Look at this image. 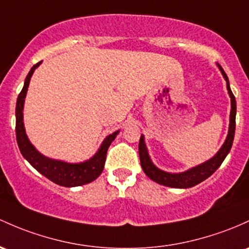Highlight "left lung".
<instances>
[{"instance_id": "8db88e82", "label": "left lung", "mask_w": 249, "mask_h": 249, "mask_svg": "<svg viewBox=\"0 0 249 249\" xmlns=\"http://www.w3.org/2000/svg\"><path fill=\"white\" fill-rule=\"evenodd\" d=\"M218 68H220L221 73H222L223 78L227 81V89H228L229 97H231V118H229V130L227 138L223 143V145L221 146V149L218 150L217 154L213 158H210L207 162L202 163L200 165H196L194 168L189 169V170L184 171V173L179 174H171L166 173V171L160 170L156 166L154 163L150 160V156L147 154V149L145 145V142H144V136H141L139 139V158H141V165L143 168V171L146 174V176L149 178H151L152 181L158 183V184L165 185V187H171V188H191L194 185L198 184L204 179L208 178L209 176H212L215 171L217 170L218 166L222 164V162L225 160L227 155L231 151V145H233L234 141V133H235V116H236V102L235 97H234L233 92H231V86H229V80L228 76L223 71V68L217 64Z\"/></svg>"}]
</instances>
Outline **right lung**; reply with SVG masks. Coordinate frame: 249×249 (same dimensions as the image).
<instances>
[{
  "mask_svg": "<svg viewBox=\"0 0 249 249\" xmlns=\"http://www.w3.org/2000/svg\"><path fill=\"white\" fill-rule=\"evenodd\" d=\"M41 61L34 65L29 71L27 75L22 91L20 92L16 102V141H18V149L21 154L29 163L33 168L36 169L40 174L47 177L52 182L56 184L62 185V187H78V185H84L87 183L94 181L103 173L104 165H105L106 154H107L108 146L111 145L112 142L119 133V130L113 132L112 135L107 136L104 139L103 144L100 145L99 150L97 151L93 157L89 158V160H85L81 163H66L62 160H52V158L46 157L41 155L34 145L29 142L26 135L23 124V104L24 98H26L27 91H28L29 81L34 73V71L40 66Z\"/></svg>",
  "mask_w": 249,
  "mask_h": 249,
  "instance_id": "obj_1",
  "label": "right lung"
}]
</instances>
